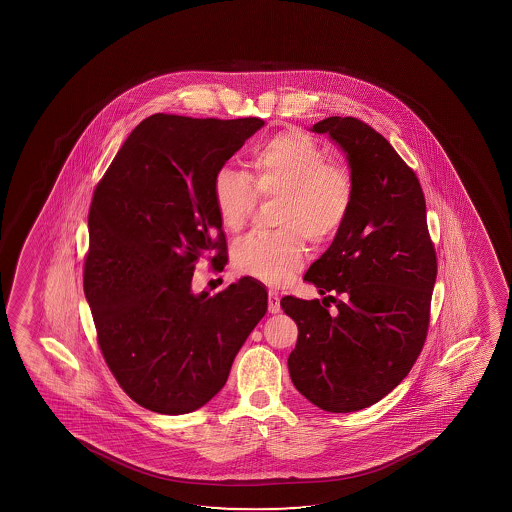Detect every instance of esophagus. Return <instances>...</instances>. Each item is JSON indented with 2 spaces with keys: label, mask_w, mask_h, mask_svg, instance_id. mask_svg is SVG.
<instances>
[{
  "label": "esophagus",
  "mask_w": 512,
  "mask_h": 512,
  "mask_svg": "<svg viewBox=\"0 0 512 512\" xmlns=\"http://www.w3.org/2000/svg\"><path fill=\"white\" fill-rule=\"evenodd\" d=\"M267 304H269V313H280V297L276 292H269V299H267Z\"/></svg>",
  "instance_id": "1"
}]
</instances>
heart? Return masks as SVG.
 I'll return each mask as SVG.
<instances>
[{
    "label": "heart",
    "instance_id": "heart-1",
    "mask_svg": "<svg viewBox=\"0 0 512 512\" xmlns=\"http://www.w3.org/2000/svg\"><path fill=\"white\" fill-rule=\"evenodd\" d=\"M255 185L238 169L224 166L213 182V199L225 231H243L259 197L280 199V231L243 239L232 252L239 273L273 287L285 285L306 260V237L315 246L330 243L350 217L355 180L343 162L311 136L287 129L264 141L253 155Z\"/></svg>",
    "mask_w": 512,
    "mask_h": 512
}]
</instances>
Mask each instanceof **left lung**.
<instances>
[{
  "instance_id": "obj_1",
  "label": "left lung",
  "mask_w": 512,
  "mask_h": 512,
  "mask_svg": "<svg viewBox=\"0 0 512 512\" xmlns=\"http://www.w3.org/2000/svg\"><path fill=\"white\" fill-rule=\"evenodd\" d=\"M313 131L343 147L355 201L329 250L304 276L323 301L281 299L299 329L288 371L316 407L351 413L392 392L420 357L437 255L420 180L385 136L355 117H329Z\"/></svg>"
}]
</instances>
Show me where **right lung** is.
<instances>
[{
	"label": "right lung",
	"instance_id": "right-lung-1",
	"mask_svg": "<svg viewBox=\"0 0 512 512\" xmlns=\"http://www.w3.org/2000/svg\"><path fill=\"white\" fill-rule=\"evenodd\" d=\"M262 126L259 117L155 113L94 189L85 297L108 369L148 411L192 413L210 402L266 315V290L252 278L213 297L190 290L199 259L217 271L227 262L215 175Z\"/></svg>",
	"mask_w": 512,
	"mask_h": 512
}]
</instances>
